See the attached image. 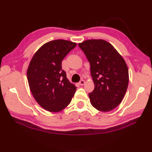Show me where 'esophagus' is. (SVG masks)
<instances>
[{
    "label": "esophagus",
    "mask_w": 152,
    "mask_h": 152,
    "mask_svg": "<svg viewBox=\"0 0 152 152\" xmlns=\"http://www.w3.org/2000/svg\"><path fill=\"white\" fill-rule=\"evenodd\" d=\"M84 84H85V81H84V80H80V82H79V84H80V86H84Z\"/></svg>",
    "instance_id": "1"
}]
</instances>
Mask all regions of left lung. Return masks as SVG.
I'll return each instance as SVG.
<instances>
[{
	"mask_svg": "<svg viewBox=\"0 0 152 152\" xmlns=\"http://www.w3.org/2000/svg\"><path fill=\"white\" fill-rule=\"evenodd\" d=\"M91 66L94 89L89 94L91 104L100 112L115 108L126 94L129 83L127 64L113 45L103 39L79 43Z\"/></svg>",
	"mask_w": 152,
	"mask_h": 152,
	"instance_id": "obj_1",
	"label": "left lung"
}]
</instances>
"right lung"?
<instances>
[{
    "label": "right lung",
    "instance_id": "right-lung-1",
    "mask_svg": "<svg viewBox=\"0 0 152 152\" xmlns=\"http://www.w3.org/2000/svg\"><path fill=\"white\" fill-rule=\"evenodd\" d=\"M77 43L58 39L42 45L32 57L27 70L30 89L41 107L58 112L71 102L77 87L66 78L61 61Z\"/></svg>",
    "mask_w": 152,
    "mask_h": 152
}]
</instances>
